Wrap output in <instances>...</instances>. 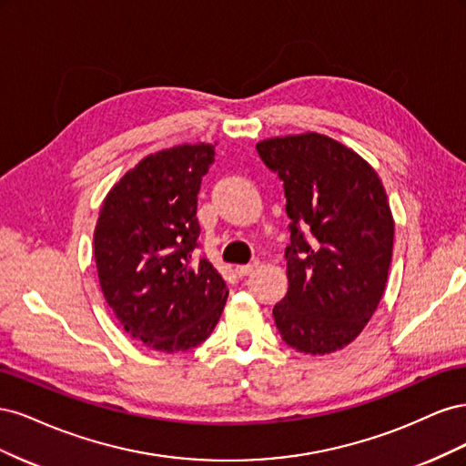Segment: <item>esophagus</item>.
Returning <instances> with one entry per match:
<instances>
[{"label":"esophagus","mask_w":466,"mask_h":466,"mask_svg":"<svg viewBox=\"0 0 466 466\" xmlns=\"http://www.w3.org/2000/svg\"><path fill=\"white\" fill-rule=\"evenodd\" d=\"M257 266H258L257 260L250 262V264H238V266H235V272H237L238 276H247V274H250L252 270H255Z\"/></svg>","instance_id":"obj_1"}]
</instances>
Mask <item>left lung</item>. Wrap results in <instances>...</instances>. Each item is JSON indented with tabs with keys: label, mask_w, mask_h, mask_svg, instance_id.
Returning <instances> with one entry per match:
<instances>
[{
	"label": "left lung",
	"mask_w": 466,
	"mask_h": 466,
	"mask_svg": "<svg viewBox=\"0 0 466 466\" xmlns=\"http://www.w3.org/2000/svg\"><path fill=\"white\" fill-rule=\"evenodd\" d=\"M257 151L284 182L291 219L276 327L298 351L330 354L356 340L385 293L394 235L385 188L356 151L315 132Z\"/></svg>",
	"instance_id": "left-lung-1"
}]
</instances>
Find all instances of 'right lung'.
<instances>
[{"mask_svg":"<svg viewBox=\"0 0 466 466\" xmlns=\"http://www.w3.org/2000/svg\"><path fill=\"white\" fill-rule=\"evenodd\" d=\"M214 146L182 144L147 155L105 198L95 262L105 299L136 340L187 351L216 329L228 286L198 257L196 218Z\"/></svg>","mask_w":466,"mask_h":466,"instance_id":"add662e5","label":"right lung"}]
</instances>
